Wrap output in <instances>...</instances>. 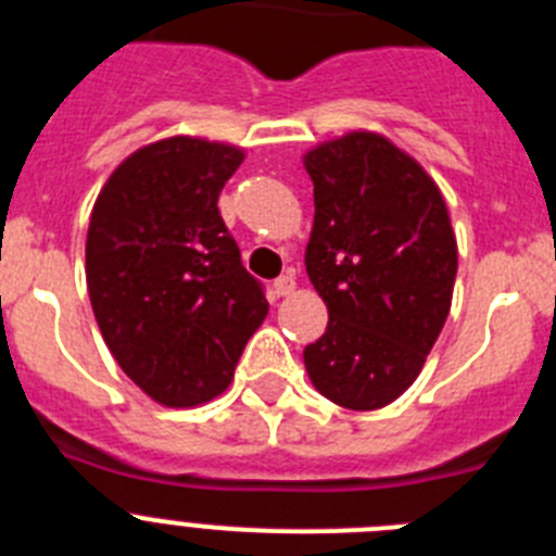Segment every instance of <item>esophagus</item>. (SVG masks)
I'll return each instance as SVG.
<instances>
[{"mask_svg":"<svg viewBox=\"0 0 556 556\" xmlns=\"http://www.w3.org/2000/svg\"><path fill=\"white\" fill-rule=\"evenodd\" d=\"M273 289H275V294H278V298H287V294H292L294 292V275L292 273L281 275V278L273 283Z\"/></svg>","mask_w":556,"mask_h":556,"instance_id":"34e87169","label":"esophagus"}]
</instances>
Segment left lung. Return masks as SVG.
<instances>
[{"mask_svg": "<svg viewBox=\"0 0 556 556\" xmlns=\"http://www.w3.org/2000/svg\"><path fill=\"white\" fill-rule=\"evenodd\" d=\"M314 184L306 273L328 328L306 345L314 390L353 412L404 395L451 312L456 236L434 178L387 136L353 130L303 155Z\"/></svg>", "mask_w": 556, "mask_h": 556, "instance_id": "left-lung-1", "label": "left lung"}]
</instances>
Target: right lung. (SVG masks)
Listing matches in <instances>:
<instances>
[{
  "label": "right lung",
  "mask_w": 556,
  "mask_h": 556,
  "mask_svg": "<svg viewBox=\"0 0 556 556\" xmlns=\"http://www.w3.org/2000/svg\"><path fill=\"white\" fill-rule=\"evenodd\" d=\"M242 147L169 136L127 155L102 186L86 239L97 326L125 376L164 406L228 390L269 312L217 200Z\"/></svg>",
  "instance_id": "obj_1"
}]
</instances>
